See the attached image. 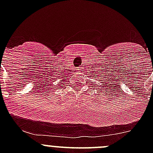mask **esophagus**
<instances>
[{
    "label": "esophagus",
    "mask_w": 153,
    "mask_h": 153,
    "mask_svg": "<svg viewBox=\"0 0 153 153\" xmlns=\"http://www.w3.org/2000/svg\"><path fill=\"white\" fill-rule=\"evenodd\" d=\"M81 69L80 67H78V69H76V72H77V73H80V72H81Z\"/></svg>",
    "instance_id": "esophagus-1"
}]
</instances>
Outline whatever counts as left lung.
Returning <instances> with one entry per match:
<instances>
[{
	"mask_svg": "<svg viewBox=\"0 0 153 153\" xmlns=\"http://www.w3.org/2000/svg\"><path fill=\"white\" fill-rule=\"evenodd\" d=\"M99 81H100V82H101V83H102V84H101V85H99V86H101V87H104L105 84H104V81H104V82H102V80H99Z\"/></svg>",
	"mask_w": 153,
	"mask_h": 153,
	"instance_id": "1",
	"label": "left lung"
}]
</instances>
